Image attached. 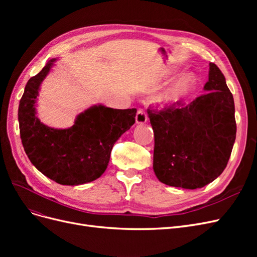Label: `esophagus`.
I'll return each instance as SVG.
<instances>
[{
    "instance_id": "obj_1",
    "label": "esophagus",
    "mask_w": 257,
    "mask_h": 257,
    "mask_svg": "<svg viewBox=\"0 0 257 257\" xmlns=\"http://www.w3.org/2000/svg\"><path fill=\"white\" fill-rule=\"evenodd\" d=\"M135 119L137 124H144L147 122V113L143 109H138Z\"/></svg>"
}]
</instances>
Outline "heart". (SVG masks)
I'll list each match as a JSON object with an SVG mask.
<instances>
[{
  "label": "heart",
  "instance_id": "b5f03b06",
  "mask_svg": "<svg viewBox=\"0 0 257 257\" xmlns=\"http://www.w3.org/2000/svg\"><path fill=\"white\" fill-rule=\"evenodd\" d=\"M195 84V78L192 75H184L178 78L172 87H170L164 94L158 98L161 104H174L181 100L185 95H188L190 91Z\"/></svg>",
  "mask_w": 257,
  "mask_h": 257
}]
</instances>
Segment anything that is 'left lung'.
I'll list each match as a JSON object with an SVG mask.
<instances>
[{"label":"left lung","mask_w":257,"mask_h":257,"mask_svg":"<svg viewBox=\"0 0 257 257\" xmlns=\"http://www.w3.org/2000/svg\"><path fill=\"white\" fill-rule=\"evenodd\" d=\"M206 93L189 104L148 108L154 132L153 169L158 179L176 188L195 190L219 177L236 139L234 97L225 77L209 64Z\"/></svg>","instance_id":"obj_1"}]
</instances>
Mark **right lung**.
Returning a JSON list of instances; mask_svg holds the SVG:
<instances>
[{"mask_svg": "<svg viewBox=\"0 0 257 257\" xmlns=\"http://www.w3.org/2000/svg\"><path fill=\"white\" fill-rule=\"evenodd\" d=\"M54 60L31 77L19 102L22 146L31 163L51 180L63 185L91 182L104 174L114 143L135 123L136 108L113 109L93 106L78 114L69 128L58 130L36 116L38 90Z\"/></svg>", "mask_w": 257, "mask_h": 257, "instance_id": "right-lung-1", "label": "right lung"}]
</instances>
